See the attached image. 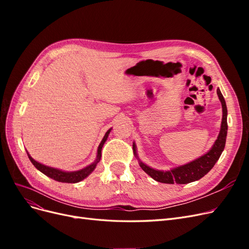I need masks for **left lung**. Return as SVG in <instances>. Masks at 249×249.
<instances>
[{
  "label": "left lung",
  "mask_w": 249,
  "mask_h": 249,
  "mask_svg": "<svg viewBox=\"0 0 249 249\" xmlns=\"http://www.w3.org/2000/svg\"><path fill=\"white\" fill-rule=\"evenodd\" d=\"M217 94L218 97H219L222 106V122L219 135H218L212 148H211L207 154L198 158V159L168 171L154 169L139 160L140 167L144 170L150 178H153L157 182L164 184H188L194 182V180H198L202 177H205L207 173L213 168L215 163L219 159V157L223 152L228 134V109L219 88L217 89ZM133 152L134 155L137 157L136 145H135V143H133Z\"/></svg>",
  "instance_id": "left-lung-1"
}]
</instances>
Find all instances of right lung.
Masks as SVG:
<instances>
[{
    "label": "right lung",
    "mask_w": 249,
    "mask_h": 249,
    "mask_svg": "<svg viewBox=\"0 0 249 249\" xmlns=\"http://www.w3.org/2000/svg\"><path fill=\"white\" fill-rule=\"evenodd\" d=\"M110 130L107 131V133L105 134V136L102 140V142L100 143L99 145V148H97V157H96V160L92 163L88 165L87 167L83 168L81 170H78V171H71V172H67V171H62L60 169H56V168H53V167H49V166H46V165H43L41 163H38L37 161H35L33 158L30 156L28 153V157L30 161L32 162V164L34 165V166L38 169L39 171H41L43 175H46L47 177L53 178L57 180V182H61V183H78V182H81L82 179H84L85 178H87L90 173H91L94 168L96 167V164L100 162L101 160V157H102V148H103V145L104 143L106 142L109 134H110Z\"/></svg>",
    "instance_id": "1"
}]
</instances>
